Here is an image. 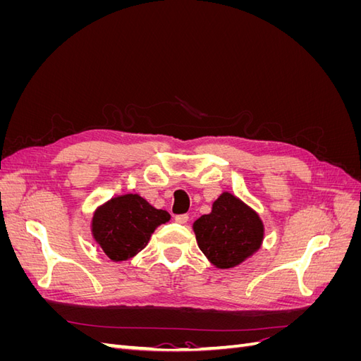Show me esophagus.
I'll return each mask as SVG.
<instances>
[{
	"instance_id": "34e87169",
	"label": "esophagus",
	"mask_w": 361,
	"mask_h": 361,
	"mask_svg": "<svg viewBox=\"0 0 361 361\" xmlns=\"http://www.w3.org/2000/svg\"><path fill=\"white\" fill-rule=\"evenodd\" d=\"M188 215L187 214H180V215H176V216H174V221H176V223H179V224H185V223H187L188 221Z\"/></svg>"
}]
</instances>
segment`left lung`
<instances>
[{"label": "left lung", "mask_w": 361, "mask_h": 361, "mask_svg": "<svg viewBox=\"0 0 361 361\" xmlns=\"http://www.w3.org/2000/svg\"><path fill=\"white\" fill-rule=\"evenodd\" d=\"M192 228L203 255L221 269L239 265L264 241L259 215L231 192H223L214 202L211 214L195 220Z\"/></svg>", "instance_id": "left-lung-1"}]
</instances>
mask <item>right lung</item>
Returning a JSON list of instances; mask_svg holds the SVG:
<instances>
[{
  "mask_svg": "<svg viewBox=\"0 0 361 361\" xmlns=\"http://www.w3.org/2000/svg\"><path fill=\"white\" fill-rule=\"evenodd\" d=\"M169 220L167 211L155 209L138 194H125L97 207L92 220V233L104 253L120 262L143 250L155 228Z\"/></svg>",
  "mask_w": 361,
  "mask_h": 361,
  "instance_id": "right-lung-1",
  "label": "right lung"
}]
</instances>
